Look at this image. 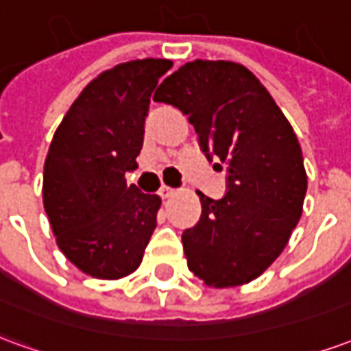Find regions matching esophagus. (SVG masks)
<instances>
[{"label": "esophagus", "instance_id": "obj_1", "mask_svg": "<svg viewBox=\"0 0 351 351\" xmlns=\"http://www.w3.org/2000/svg\"><path fill=\"white\" fill-rule=\"evenodd\" d=\"M173 193H175V190H173V188H169V186H161L160 191H158V195H160L161 199H167V197H171V195H173Z\"/></svg>", "mask_w": 351, "mask_h": 351}]
</instances>
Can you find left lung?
Here are the masks:
<instances>
[{
    "instance_id": "left-lung-1",
    "label": "left lung",
    "mask_w": 351,
    "mask_h": 351,
    "mask_svg": "<svg viewBox=\"0 0 351 351\" xmlns=\"http://www.w3.org/2000/svg\"><path fill=\"white\" fill-rule=\"evenodd\" d=\"M188 116L208 161L228 169L218 201L197 191L201 218L182 233L190 269L208 287H235L263 274L302 214L306 171L291 123L259 79L228 60H195L154 93Z\"/></svg>"
}]
</instances>
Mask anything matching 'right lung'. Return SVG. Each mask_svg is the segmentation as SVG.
I'll list each match as a JSON object with an SVG mask.
<instances>
[{
    "label": "right lung",
    "mask_w": 351,
    "mask_h": 351,
    "mask_svg": "<svg viewBox=\"0 0 351 351\" xmlns=\"http://www.w3.org/2000/svg\"><path fill=\"white\" fill-rule=\"evenodd\" d=\"M171 60L146 58L99 73L50 143L43 205L56 244L79 271L118 280L138 269L161 199L125 184L137 169L150 95Z\"/></svg>",
    "instance_id": "right-lung-1"
}]
</instances>
